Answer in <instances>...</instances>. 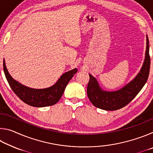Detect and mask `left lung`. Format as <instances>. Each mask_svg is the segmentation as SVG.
Returning <instances> with one entry per match:
<instances>
[{"mask_svg":"<svg viewBox=\"0 0 153 153\" xmlns=\"http://www.w3.org/2000/svg\"><path fill=\"white\" fill-rule=\"evenodd\" d=\"M151 59L149 55V38L146 36L145 59L140 71L133 80L117 91L107 92L100 88L97 80L89 74L90 80L87 94L93 105L106 111H115L125 107L138 94L148 79Z\"/></svg>","mask_w":153,"mask_h":153,"instance_id":"8db88e82","label":"left lung"}]
</instances>
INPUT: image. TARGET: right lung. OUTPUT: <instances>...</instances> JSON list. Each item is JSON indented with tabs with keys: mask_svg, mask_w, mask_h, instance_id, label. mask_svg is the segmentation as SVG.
<instances>
[{
	"mask_svg": "<svg viewBox=\"0 0 153 153\" xmlns=\"http://www.w3.org/2000/svg\"><path fill=\"white\" fill-rule=\"evenodd\" d=\"M5 77L13 91L23 102L32 107H44L56 104L63 95L65 87L77 69H74L62 75L55 85L45 89H33L25 86L10 76L3 61Z\"/></svg>",
	"mask_w": 153,
	"mask_h": 153,
	"instance_id": "1",
	"label": "right lung"
}]
</instances>
